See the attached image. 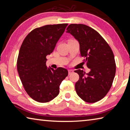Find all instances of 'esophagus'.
<instances>
[{"instance_id": "1", "label": "esophagus", "mask_w": 130, "mask_h": 130, "mask_svg": "<svg viewBox=\"0 0 130 130\" xmlns=\"http://www.w3.org/2000/svg\"><path fill=\"white\" fill-rule=\"evenodd\" d=\"M73 72H74V70H72V69H69V70H68V73H69V74L73 73Z\"/></svg>"}]
</instances>
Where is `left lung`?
I'll list each match as a JSON object with an SVG mask.
<instances>
[{
  "instance_id": "8db88e82",
  "label": "left lung",
  "mask_w": 130,
  "mask_h": 130,
  "mask_svg": "<svg viewBox=\"0 0 130 130\" xmlns=\"http://www.w3.org/2000/svg\"><path fill=\"white\" fill-rule=\"evenodd\" d=\"M78 41L81 57L88 73L78 69L75 84L77 94L85 102L93 103L104 98L112 85L116 63L112 50L102 36L93 28L83 24H70L67 28Z\"/></svg>"
}]
</instances>
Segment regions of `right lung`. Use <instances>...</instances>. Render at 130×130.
<instances>
[{"label":"right lung","instance_id":"1","mask_svg":"<svg viewBox=\"0 0 130 130\" xmlns=\"http://www.w3.org/2000/svg\"><path fill=\"white\" fill-rule=\"evenodd\" d=\"M68 23L37 27L28 34L19 50L17 70L24 89L36 102L47 103L58 96L68 76L65 68H47L46 56L53 51Z\"/></svg>","mask_w":130,"mask_h":130}]
</instances>
